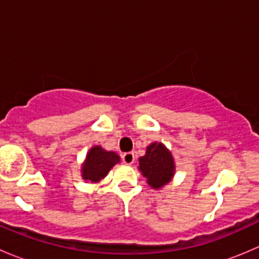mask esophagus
<instances>
[{
	"instance_id": "obj_1",
	"label": "esophagus",
	"mask_w": 259,
	"mask_h": 259,
	"mask_svg": "<svg viewBox=\"0 0 259 259\" xmlns=\"http://www.w3.org/2000/svg\"><path fill=\"white\" fill-rule=\"evenodd\" d=\"M121 159H122V161L126 164V165H132L135 160V155H134V153H132V151H127V153L122 154Z\"/></svg>"
}]
</instances>
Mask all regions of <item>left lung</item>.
<instances>
[{"instance_id":"1","label":"left lung","mask_w":259,"mask_h":259,"mask_svg":"<svg viewBox=\"0 0 259 259\" xmlns=\"http://www.w3.org/2000/svg\"><path fill=\"white\" fill-rule=\"evenodd\" d=\"M139 168L143 176L154 189L161 188L170 182L174 174V161L171 154L160 143H153L146 149V154L139 159Z\"/></svg>"}]
</instances>
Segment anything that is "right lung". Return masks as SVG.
Returning <instances> with one entry per match:
<instances>
[{
	"instance_id": "obj_1",
	"label": "right lung",
	"mask_w": 259,
	"mask_h": 259,
	"mask_svg": "<svg viewBox=\"0 0 259 259\" xmlns=\"http://www.w3.org/2000/svg\"><path fill=\"white\" fill-rule=\"evenodd\" d=\"M119 161V155L114 151H106L101 146H94L89 151L82 166V178L90 182H99Z\"/></svg>"
}]
</instances>
